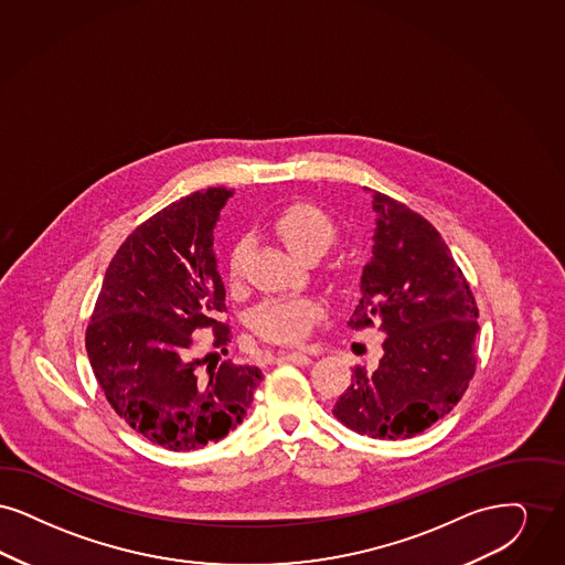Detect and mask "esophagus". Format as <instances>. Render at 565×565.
Segmentation results:
<instances>
[{"label":"esophagus","mask_w":565,"mask_h":565,"mask_svg":"<svg viewBox=\"0 0 565 565\" xmlns=\"http://www.w3.org/2000/svg\"><path fill=\"white\" fill-rule=\"evenodd\" d=\"M278 361H287V363H295V365H299V367H306V365L312 363V356L306 354V352H282V354L278 356Z\"/></svg>","instance_id":"esophagus-1"}]
</instances>
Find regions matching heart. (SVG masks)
I'll list each match as a JSON object with an SVG mask.
<instances>
[{"label":"heart","instance_id":"b5f03b06","mask_svg":"<svg viewBox=\"0 0 565 565\" xmlns=\"http://www.w3.org/2000/svg\"><path fill=\"white\" fill-rule=\"evenodd\" d=\"M271 227L295 255L306 259L319 257L335 241L333 221L310 202H294L280 209L271 220ZM246 248V238L236 241L230 248L227 270L232 280H238L243 276ZM322 317L324 308L317 299L270 297L255 308L250 324L255 333L270 344L297 345L310 335V331L315 329V324H319Z\"/></svg>","mask_w":565,"mask_h":565}]
</instances>
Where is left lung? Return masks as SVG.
Wrapping results in <instances>:
<instances>
[{"label":"left lung","instance_id":"left-lung-1","mask_svg":"<svg viewBox=\"0 0 565 565\" xmlns=\"http://www.w3.org/2000/svg\"><path fill=\"white\" fill-rule=\"evenodd\" d=\"M373 192L377 227L348 327H377L384 356L354 365L333 416L373 439H409L447 416L477 369L479 308L437 227L407 204Z\"/></svg>","mask_w":565,"mask_h":565}]
</instances>
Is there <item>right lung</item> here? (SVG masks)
Returning <instances> with one entry per match:
<instances>
[{"mask_svg": "<svg viewBox=\"0 0 565 565\" xmlns=\"http://www.w3.org/2000/svg\"><path fill=\"white\" fill-rule=\"evenodd\" d=\"M230 196L223 185L194 192L137 225L105 271L86 327L90 367L111 409L171 451L221 441L262 382L253 365L202 369L194 348V333L211 329L213 348L227 352L213 230Z\"/></svg>", "mask_w": 565, "mask_h": 565, "instance_id": "right-lung-1", "label": "right lung"}]
</instances>
